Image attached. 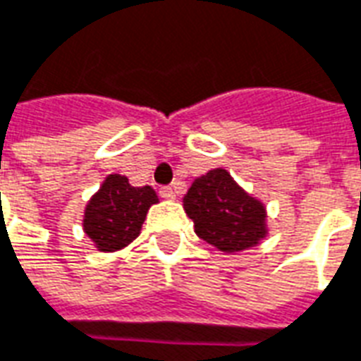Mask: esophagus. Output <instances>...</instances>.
Instances as JSON below:
<instances>
[{"instance_id": "34e87169", "label": "esophagus", "mask_w": 361, "mask_h": 361, "mask_svg": "<svg viewBox=\"0 0 361 361\" xmlns=\"http://www.w3.org/2000/svg\"><path fill=\"white\" fill-rule=\"evenodd\" d=\"M159 196L164 197V200H177V190H175L173 186H164V188L159 190Z\"/></svg>"}]
</instances>
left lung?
Here are the masks:
<instances>
[{
	"label": "left lung",
	"mask_w": 361,
	"mask_h": 361,
	"mask_svg": "<svg viewBox=\"0 0 361 361\" xmlns=\"http://www.w3.org/2000/svg\"><path fill=\"white\" fill-rule=\"evenodd\" d=\"M183 205L196 234L224 253L253 247L267 235L264 205L238 186L226 169L196 178Z\"/></svg>",
	"instance_id": "left-lung-1"
}]
</instances>
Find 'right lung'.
I'll return each instance as SVG.
<instances>
[{"instance_id":"right-lung-1","label":"right lung","mask_w":361,"mask_h":361,"mask_svg":"<svg viewBox=\"0 0 361 361\" xmlns=\"http://www.w3.org/2000/svg\"><path fill=\"white\" fill-rule=\"evenodd\" d=\"M158 196L152 186H131L123 175H108L100 190L89 200L83 230L94 247L112 253L140 234L146 213Z\"/></svg>"}]
</instances>
